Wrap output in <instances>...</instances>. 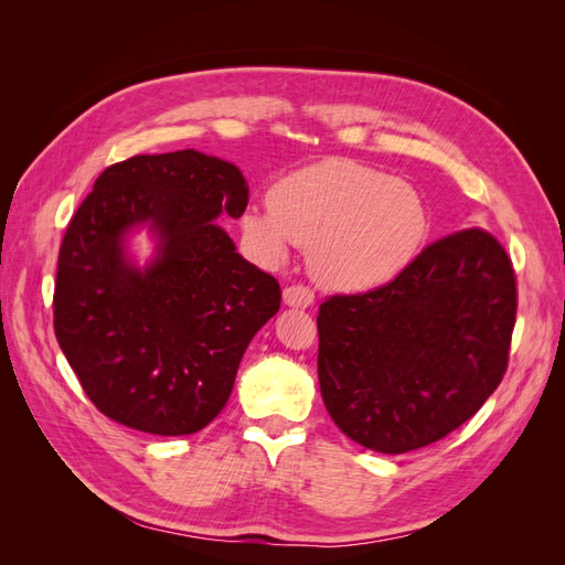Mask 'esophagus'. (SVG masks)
Segmentation results:
<instances>
[{
	"label": "esophagus",
	"mask_w": 565,
	"mask_h": 565,
	"mask_svg": "<svg viewBox=\"0 0 565 565\" xmlns=\"http://www.w3.org/2000/svg\"><path fill=\"white\" fill-rule=\"evenodd\" d=\"M313 299H316V295L309 285H289L282 292V301L287 306H295V309H309Z\"/></svg>",
	"instance_id": "1"
}]
</instances>
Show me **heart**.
<instances>
[{
    "label": "heart",
    "instance_id": "obj_1",
    "mask_svg": "<svg viewBox=\"0 0 565 565\" xmlns=\"http://www.w3.org/2000/svg\"><path fill=\"white\" fill-rule=\"evenodd\" d=\"M270 262L289 243L311 247L316 278L334 289L384 285L409 266L429 235V212L413 185L377 169L328 160L276 183L268 207L243 216Z\"/></svg>",
    "mask_w": 565,
    "mask_h": 565
}]
</instances>
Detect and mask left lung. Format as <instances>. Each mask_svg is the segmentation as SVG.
<instances>
[{
	"mask_svg": "<svg viewBox=\"0 0 565 565\" xmlns=\"http://www.w3.org/2000/svg\"><path fill=\"white\" fill-rule=\"evenodd\" d=\"M516 273L483 228L424 247L391 282L318 309V382L358 446L403 455L446 438L500 386Z\"/></svg>",
	"mask_w": 565,
	"mask_h": 565,
	"instance_id": "1",
	"label": "left lung"
}]
</instances>
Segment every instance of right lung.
I'll use <instances>...</instances> for the list:
<instances>
[{
    "mask_svg": "<svg viewBox=\"0 0 565 565\" xmlns=\"http://www.w3.org/2000/svg\"><path fill=\"white\" fill-rule=\"evenodd\" d=\"M235 164L193 148L110 164L67 224L54 330L89 401L136 431L185 436L224 409L280 285L241 254L218 214L243 216ZM146 223L159 256L136 269L124 235Z\"/></svg>",
    "mask_w": 565,
    "mask_h": 565,
    "instance_id": "add662e5",
    "label": "right lung"
}]
</instances>
